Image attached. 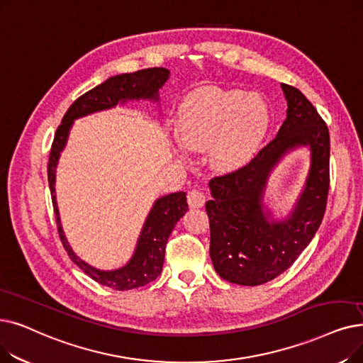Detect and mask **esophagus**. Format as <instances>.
I'll return each mask as SVG.
<instances>
[{
  "label": "esophagus",
  "instance_id": "1",
  "mask_svg": "<svg viewBox=\"0 0 363 363\" xmlns=\"http://www.w3.org/2000/svg\"><path fill=\"white\" fill-rule=\"evenodd\" d=\"M186 200L188 204H190V208H201L204 201H206V196H204L200 188H193V190L188 191Z\"/></svg>",
  "mask_w": 363,
  "mask_h": 363
}]
</instances>
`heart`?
<instances>
[{
	"label": "heart",
	"instance_id": "heart-1",
	"mask_svg": "<svg viewBox=\"0 0 363 363\" xmlns=\"http://www.w3.org/2000/svg\"><path fill=\"white\" fill-rule=\"evenodd\" d=\"M267 128L269 111L259 98L239 90L204 87L184 101L177 132L182 147L209 150L216 169L231 170L255 155Z\"/></svg>",
	"mask_w": 363,
	"mask_h": 363
}]
</instances>
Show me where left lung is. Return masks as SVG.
<instances>
[{
  "instance_id": "left-lung-1",
  "label": "left lung",
  "mask_w": 363,
  "mask_h": 363,
  "mask_svg": "<svg viewBox=\"0 0 363 363\" xmlns=\"http://www.w3.org/2000/svg\"><path fill=\"white\" fill-rule=\"evenodd\" d=\"M286 120L277 136L243 167L209 181L206 201L211 225V259L216 273L235 285L258 286L281 274L316 234L329 190V132L318 109L289 84H281ZM310 146L311 170L293 212L274 221L263 212L266 181L281 157Z\"/></svg>"
}]
</instances>
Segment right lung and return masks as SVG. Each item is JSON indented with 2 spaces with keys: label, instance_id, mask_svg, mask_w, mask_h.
<instances>
[{
  "label": "right lung",
  "instance_id": "right-lung-1",
  "mask_svg": "<svg viewBox=\"0 0 363 363\" xmlns=\"http://www.w3.org/2000/svg\"><path fill=\"white\" fill-rule=\"evenodd\" d=\"M169 74L170 72L166 68H148L132 74H120L108 78L102 84L86 91L83 96L78 98L69 106L67 114L62 118V123L56 130L50 150L47 173H49V186L52 193V201L60 242L68 252L72 262L77 264V267H80V269L94 281L101 283L104 286L113 288L116 291H130L135 288H140L160 276L169 235L175 224L188 211L185 193H172L157 200L151 212L147 216L143 231H140L139 235L135 254L130 258V261L118 270L102 272L78 258L72 252L71 246L68 245L64 230H62L60 225L59 209L55 196L56 166L62 150L67 145V139L74 120L89 116L91 113L102 111V109L113 108L117 104H124L125 101H159V89L167 82Z\"/></svg>",
  "mask_w": 363,
  "mask_h": 363
}]
</instances>
